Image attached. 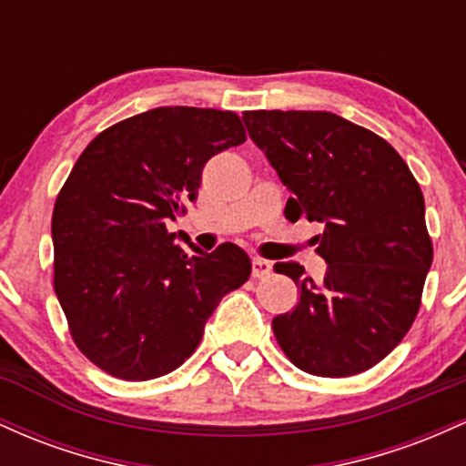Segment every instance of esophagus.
Here are the masks:
<instances>
[{"label":"esophagus","instance_id":"34e87169","mask_svg":"<svg viewBox=\"0 0 466 466\" xmlns=\"http://www.w3.org/2000/svg\"><path fill=\"white\" fill-rule=\"evenodd\" d=\"M271 274V263L265 258H254L251 260V276L254 278H265Z\"/></svg>","mask_w":466,"mask_h":466}]
</instances>
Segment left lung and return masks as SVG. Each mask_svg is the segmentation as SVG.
<instances>
[{
  "mask_svg": "<svg viewBox=\"0 0 466 466\" xmlns=\"http://www.w3.org/2000/svg\"><path fill=\"white\" fill-rule=\"evenodd\" d=\"M243 120L291 192L285 217L324 226L322 282L298 263L274 265L300 289L271 322L278 346L315 377L377 366L414 324L434 258L419 181L383 137L330 111H245Z\"/></svg>",
  "mask_w": 466,
  "mask_h": 466,
  "instance_id": "8db88e82",
  "label": "left lung"
}]
</instances>
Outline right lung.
<instances>
[{
  "instance_id": "obj_1",
  "label": "right lung",
  "mask_w": 466,
  "mask_h": 466,
  "mask_svg": "<svg viewBox=\"0 0 466 466\" xmlns=\"http://www.w3.org/2000/svg\"><path fill=\"white\" fill-rule=\"evenodd\" d=\"M243 142L234 111L157 106L80 153L52 212L55 291L74 344L100 370L125 381L173 372L221 298L248 282L237 245L186 251L166 229L197 199L208 159Z\"/></svg>"
}]
</instances>
